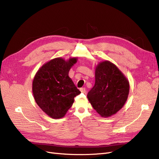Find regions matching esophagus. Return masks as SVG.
Listing matches in <instances>:
<instances>
[{
    "label": "esophagus",
    "instance_id": "obj_1",
    "mask_svg": "<svg viewBox=\"0 0 159 159\" xmlns=\"http://www.w3.org/2000/svg\"><path fill=\"white\" fill-rule=\"evenodd\" d=\"M80 91L81 93H86V89H85V88H81L80 89Z\"/></svg>",
    "mask_w": 159,
    "mask_h": 159
}]
</instances>
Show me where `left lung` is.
I'll return each mask as SVG.
<instances>
[{
  "label": "left lung",
  "mask_w": 159,
  "mask_h": 159,
  "mask_svg": "<svg viewBox=\"0 0 159 159\" xmlns=\"http://www.w3.org/2000/svg\"><path fill=\"white\" fill-rule=\"evenodd\" d=\"M129 91V81L116 65L108 61L95 68V83L87 94L91 105L102 117H110L121 109Z\"/></svg>",
  "instance_id": "1"
}]
</instances>
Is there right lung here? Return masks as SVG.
I'll return each mask as SVG.
<instances>
[{
	"mask_svg": "<svg viewBox=\"0 0 159 159\" xmlns=\"http://www.w3.org/2000/svg\"><path fill=\"white\" fill-rule=\"evenodd\" d=\"M78 58L65 61L61 57L47 62L38 70L33 81L32 91L41 110L54 119L65 116L80 91L68 76Z\"/></svg>",
	"mask_w": 159,
	"mask_h": 159,
	"instance_id": "add662e5",
	"label": "right lung"
}]
</instances>
